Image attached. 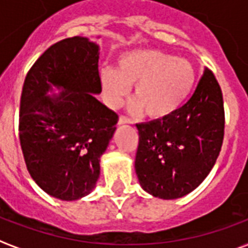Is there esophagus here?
I'll return each instance as SVG.
<instances>
[{"label": "esophagus", "instance_id": "obj_1", "mask_svg": "<svg viewBox=\"0 0 248 248\" xmlns=\"http://www.w3.org/2000/svg\"><path fill=\"white\" fill-rule=\"evenodd\" d=\"M131 123L132 120L129 117L123 116V115H120V117H119V124H131Z\"/></svg>", "mask_w": 248, "mask_h": 248}]
</instances>
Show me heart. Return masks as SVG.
I'll list each match as a JSON object with an SVG mask.
<instances>
[{
	"label": "heart",
	"mask_w": 248,
	"mask_h": 248,
	"mask_svg": "<svg viewBox=\"0 0 248 248\" xmlns=\"http://www.w3.org/2000/svg\"><path fill=\"white\" fill-rule=\"evenodd\" d=\"M196 72L191 63L160 50H132L117 61V68L100 70L107 104L116 108L135 84L131 109L152 119H164L181 107L189 95Z\"/></svg>",
	"instance_id": "obj_1"
}]
</instances>
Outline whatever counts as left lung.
Wrapping results in <instances>:
<instances>
[{
  "instance_id": "left-lung-1",
  "label": "left lung",
  "mask_w": 248,
  "mask_h": 248,
  "mask_svg": "<svg viewBox=\"0 0 248 248\" xmlns=\"http://www.w3.org/2000/svg\"><path fill=\"white\" fill-rule=\"evenodd\" d=\"M135 169L140 185L162 200L186 196L210 173L225 135L223 97L205 68L189 100L170 116L136 124Z\"/></svg>"
}]
</instances>
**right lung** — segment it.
Masks as SVG:
<instances>
[{"mask_svg": "<svg viewBox=\"0 0 248 248\" xmlns=\"http://www.w3.org/2000/svg\"><path fill=\"white\" fill-rule=\"evenodd\" d=\"M51 85L62 92L48 97ZM100 92L99 46L84 37L50 46L25 78L19 141L30 176L51 197L79 200L96 185L119 120L95 97Z\"/></svg>", "mask_w": 248, "mask_h": 248, "instance_id": "right-lung-1", "label": "right lung"}]
</instances>
